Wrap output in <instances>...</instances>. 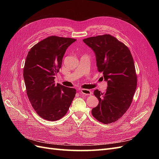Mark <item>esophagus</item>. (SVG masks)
<instances>
[{"mask_svg":"<svg viewBox=\"0 0 159 159\" xmlns=\"http://www.w3.org/2000/svg\"><path fill=\"white\" fill-rule=\"evenodd\" d=\"M80 92L81 94L86 95H91V93H92L89 89H81Z\"/></svg>","mask_w":159,"mask_h":159,"instance_id":"1","label":"esophagus"}]
</instances>
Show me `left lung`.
Here are the masks:
<instances>
[{
    "label": "left lung",
    "instance_id": "obj_1",
    "mask_svg": "<svg viewBox=\"0 0 159 159\" xmlns=\"http://www.w3.org/2000/svg\"><path fill=\"white\" fill-rule=\"evenodd\" d=\"M83 41L94 52L98 71L102 72L107 82L104 93L94 91L99 103L91 113L102 123H111L127 111L137 88V77L132 55L123 43L109 34L90 37Z\"/></svg>",
    "mask_w": 159,
    "mask_h": 159
}]
</instances>
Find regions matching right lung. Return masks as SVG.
Masks as SVG:
<instances>
[{
    "label": "right lung",
    "instance_id": "1",
    "mask_svg": "<svg viewBox=\"0 0 159 159\" xmlns=\"http://www.w3.org/2000/svg\"><path fill=\"white\" fill-rule=\"evenodd\" d=\"M75 40L49 36L34 46L26 56L23 76L28 98L36 113L48 121L63 117L75 96L74 88L54 83L65 52Z\"/></svg>",
    "mask_w": 159,
    "mask_h": 159
}]
</instances>
